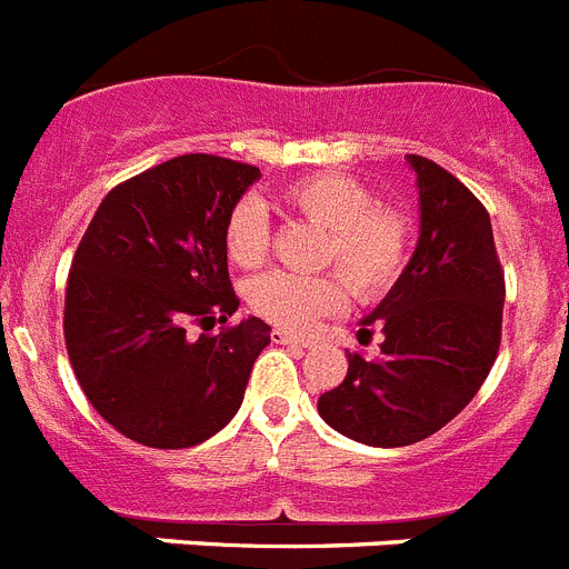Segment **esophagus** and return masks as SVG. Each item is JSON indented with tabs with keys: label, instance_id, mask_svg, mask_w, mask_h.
Returning a JSON list of instances; mask_svg holds the SVG:
<instances>
[{
	"label": "esophagus",
	"instance_id": "obj_1",
	"mask_svg": "<svg viewBox=\"0 0 569 569\" xmlns=\"http://www.w3.org/2000/svg\"><path fill=\"white\" fill-rule=\"evenodd\" d=\"M270 339H273V345H290V347H308L310 345L308 339H299V336L288 333V330H273V333H270Z\"/></svg>",
	"mask_w": 569,
	"mask_h": 569
}]
</instances>
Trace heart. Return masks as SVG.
<instances>
[{
  "label": "heart",
  "instance_id": "obj_1",
  "mask_svg": "<svg viewBox=\"0 0 569 569\" xmlns=\"http://www.w3.org/2000/svg\"><path fill=\"white\" fill-rule=\"evenodd\" d=\"M284 204L299 219L325 230L319 268H336L356 299L385 293L407 261L410 219L399 208L376 204L367 184L345 173H316L284 190ZM224 250L236 268H259L270 250V219L259 199H241L224 222ZM345 281L333 273L273 270L248 284L256 316L281 330L305 333L321 316L345 308Z\"/></svg>",
  "mask_w": 569,
  "mask_h": 569
}]
</instances>
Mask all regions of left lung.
Returning a JSON list of instances; mask_svg holds the SVG:
<instances>
[{
    "mask_svg": "<svg viewBox=\"0 0 569 569\" xmlns=\"http://www.w3.org/2000/svg\"><path fill=\"white\" fill-rule=\"evenodd\" d=\"M419 188V241L359 341L379 328L381 353L347 356V376L319 396V416L347 439L407 447L470 405L501 341L505 273L485 204L436 162L407 156Z\"/></svg>",
    "mask_w": 569,
    "mask_h": 569,
    "instance_id": "8db88e82",
    "label": "left lung"
}]
</instances>
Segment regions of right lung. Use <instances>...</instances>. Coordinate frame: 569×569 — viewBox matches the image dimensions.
I'll list each match as a JSON object with an SVG mask.
<instances>
[{
	"instance_id": "1",
	"label": "right lung",
	"mask_w": 569,
	"mask_h": 569,
	"mask_svg": "<svg viewBox=\"0 0 569 569\" xmlns=\"http://www.w3.org/2000/svg\"><path fill=\"white\" fill-rule=\"evenodd\" d=\"M259 176L222 156H176L110 190L79 241L68 359L97 413L139 445L179 450L219 433L270 345L256 316L188 336V321L224 325L239 310L224 222Z\"/></svg>"
}]
</instances>
